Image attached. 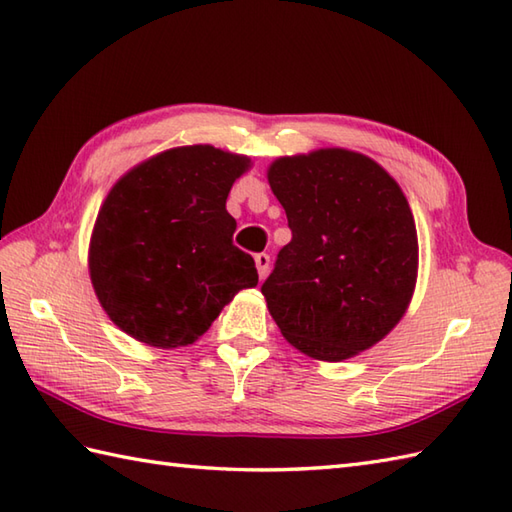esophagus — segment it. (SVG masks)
<instances>
[{
    "label": "esophagus",
    "instance_id": "1",
    "mask_svg": "<svg viewBox=\"0 0 512 512\" xmlns=\"http://www.w3.org/2000/svg\"><path fill=\"white\" fill-rule=\"evenodd\" d=\"M255 266H257L259 277L264 279L268 268H270V255H268V253H257V255H255Z\"/></svg>",
    "mask_w": 512,
    "mask_h": 512
}]
</instances>
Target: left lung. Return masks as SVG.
Here are the masks:
<instances>
[{
	"mask_svg": "<svg viewBox=\"0 0 512 512\" xmlns=\"http://www.w3.org/2000/svg\"><path fill=\"white\" fill-rule=\"evenodd\" d=\"M292 231L261 285L283 338L340 362L382 340L417 281L414 218L395 178L358 152L329 148L270 165Z\"/></svg>",
	"mask_w": 512,
	"mask_h": 512,
	"instance_id": "obj_1",
	"label": "left lung"
}]
</instances>
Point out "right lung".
<instances>
[{"label": "right lung", "mask_w": 512, "mask_h": 512, "mask_svg": "<svg viewBox=\"0 0 512 512\" xmlns=\"http://www.w3.org/2000/svg\"><path fill=\"white\" fill-rule=\"evenodd\" d=\"M246 168V157L185 146L115 183L95 220L89 272L104 312L128 336L185 347L237 292L257 285L255 259L233 244L227 211Z\"/></svg>", "instance_id": "1"}]
</instances>
